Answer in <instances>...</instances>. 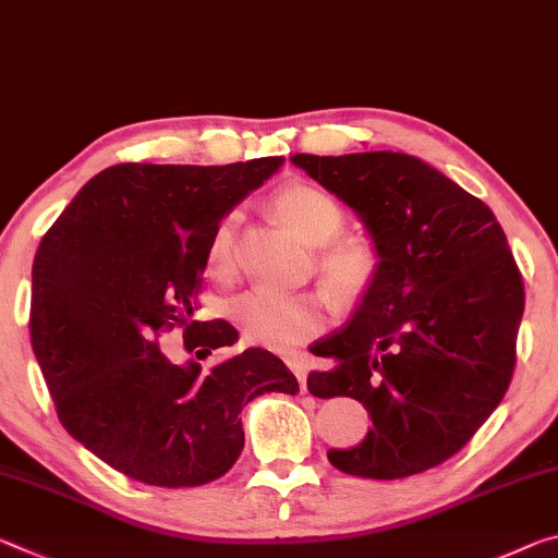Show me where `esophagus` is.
<instances>
[{
  "instance_id": "esophagus-1",
  "label": "esophagus",
  "mask_w": 558,
  "mask_h": 558,
  "mask_svg": "<svg viewBox=\"0 0 558 558\" xmlns=\"http://www.w3.org/2000/svg\"><path fill=\"white\" fill-rule=\"evenodd\" d=\"M287 365H289L291 371H294V376L299 378L301 392H306V373H308V359H306V355H289Z\"/></svg>"
}]
</instances>
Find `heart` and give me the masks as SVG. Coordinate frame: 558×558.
Segmentation results:
<instances>
[{"label": "heart", "mask_w": 558, "mask_h": 558, "mask_svg": "<svg viewBox=\"0 0 558 558\" xmlns=\"http://www.w3.org/2000/svg\"><path fill=\"white\" fill-rule=\"evenodd\" d=\"M274 207L287 222L322 244L318 269L341 299H361L380 277L378 246L355 234H341L345 227V209L339 199L312 182H289L274 195ZM240 213L232 209L219 217L209 234L205 264L215 277H225L234 267V234ZM232 318L240 326L246 343L267 351L287 353L299 343L322 331L326 322V301L316 291H279L257 287L234 299Z\"/></svg>", "instance_id": "heart-1"}]
</instances>
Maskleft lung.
<instances>
[{"mask_svg":"<svg viewBox=\"0 0 558 558\" xmlns=\"http://www.w3.org/2000/svg\"><path fill=\"white\" fill-rule=\"evenodd\" d=\"M294 166L363 217L383 267L345 328L312 345L316 398H355L373 427L328 462L353 477L437 468L485 425L514 376L524 279L480 197L405 153L308 155Z\"/></svg>","mask_w":558,"mask_h":558,"instance_id":"obj_1","label":"left lung"}]
</instances>
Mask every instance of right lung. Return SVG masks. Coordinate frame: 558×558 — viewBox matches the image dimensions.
I'll return each mask as SVG.
<instances>
[{"label": "right lung", "instance_id": "obj_1", "mask_svg": "<svg viewBox=\"0 0 558 558\" xmlns=\"http://www.w3.org/2000/svg\"><path fill=\"white\" fill-rule=\"evenodd\" d=\"M281 166L279 155L207 168L121 162L81 187L36 250L29 333L53 408L86 450L135 482L222 477L244 447L242 408L299 390L264 349L209 371L160 351L175 328L197 361L236 341L222 318H195L205 250L219 217Z\"/></svg>", "mask_w": 558, "mask_h": 558}]
</instances>
